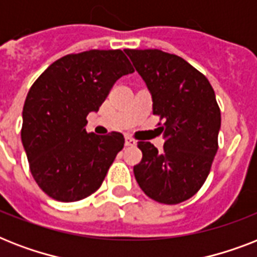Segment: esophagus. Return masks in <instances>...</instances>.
<instances>
[{"label": "esophagus", "instance_id": "1", "mask_svg": "<svg viewBox=\"0 0 257 257\" xmlns=\"http://www.w3.org/2000/svg\"><path fill=\"white\" fill-rule=\"evenodd\" d=\"M137 144L136 140H133L132 137H125V145L126 147H135Z\"/></svg>", "mask_w": 257, "mask_h": 257}]
</instances>
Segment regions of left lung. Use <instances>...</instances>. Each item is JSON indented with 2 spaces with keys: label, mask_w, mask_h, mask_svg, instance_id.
<instances>
[{
  "label": "left lung",
  "mask_w": 257,
  "mask_h": 257,
  "mask_svg": "<svg viewBox=\"0 0 257 257\" xmlns=\"http://www.w3.org/2000/svg\"><path fill=\"white\" fill-rule=\"evenodd\" d=\"M152 94L153 114L164 120V151L139 141L143 159L133 167L147 196L163 204L191 199L207 180L217 152L221 116L207 77L176 54L125 49Z\"/></svg>",
  "instance_id": "left-lung-1"
}]
</instances>
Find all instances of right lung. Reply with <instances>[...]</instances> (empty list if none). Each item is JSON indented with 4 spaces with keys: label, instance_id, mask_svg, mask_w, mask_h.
I'll return each instance as SVG.
<instances>
[{
    "label": "right lung",
    "instance_id": "right-lung-1",
    "mask_svg": "<svg viewBox=\"0 0 257 257\" xmlns=\"http://www.w3.org/2000/svg\"><path fill=\"white\" fill-rule=\"evenodd\" d=\"M133 72L122 50L93 49L54 61L29 89L22 145L36 183L52 199L78 201L101 187L125 140L118 132L88 133L86 116Z\"/></svg>",
    "mask_w": 257,
    "mask_h": 257
}]
</instances>
